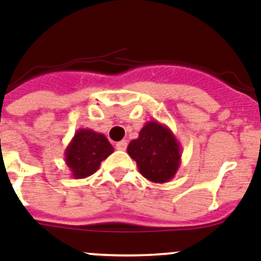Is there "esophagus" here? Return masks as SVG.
Returning <instances> with one entry per match:
<instances>
[{
    "label": "esophagus",
    "instance_id": "1",
    "mask_svg": "<svg viewBox=\"0 0 261 261\" xmlns=\"http://www.w3.org/2000/svg\"><path fill=\"white\" fill-rule=\"evenodd\" d=\"M126 146H128V141L126 140H122V141H119L116 144V149L117 150H125Z\"/></svg>",
    "mask_w": 261,
    "mask_h": 261
}]
</instances>
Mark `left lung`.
I'll list each match as a JSON object with an SVG mask.
<instances>
[{"label":"left lung","mask_w":261,"mask_h":261,"mask_svg":"<svg viewBox=\"0 0 261 261\" xmlns=\"http://www.w3.org/2000/svg\"><path fill=\"white\" fill-rule=\"evenodd\" d=\"M126 150L142 177L154 184L173 179L181 165L179 142L170 128L155 120L145 122L139 137L129 142Z\"/></svg>","instance_id":"8db88e82"}]
</instances>
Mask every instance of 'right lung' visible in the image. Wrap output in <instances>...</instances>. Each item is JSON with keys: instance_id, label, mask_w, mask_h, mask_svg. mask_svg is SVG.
Listing matches in <instances>:
<instances>
[{"instance_id": "add662e5", "label": "right lung", "mask_w": 261, "mask_h": 261, "mask_svg": "<svg viewBox=\"0 0 261 261\" xmlns=\"http://www.w3.org/2000/svg\"><path fill=\"white\" fill-rule=\"evenodd\" d=\"M113 153V146L103 133L80 128L64 150V162L75 179L90 177L101 161Z\"/></svg>"}]
</instances>
